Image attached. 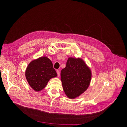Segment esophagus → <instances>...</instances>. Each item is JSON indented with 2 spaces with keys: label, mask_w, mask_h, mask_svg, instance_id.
Segmentation results:
<instances>
[{
  "label": "esophagus",
  "mask_w": 127,
  "mask_h": 127,
  "mask_svg": "<svg viewBox=\"0 0 127 127\" xmlns=\"http://www.w3.org/2000/svg\"><path fill=\"white\" fill-rule=\"evenodd\" d=\"M57 75H58V76L59 77L60 75V72L59 70H57Z\"/></svg>",
  "instance_id": "34e87169"
}]
</instances>
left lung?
Instances as JSON below:
<instances>
[{"instance_id":"left-lung-1","label":"left lung","mask_w":127,"mask_h":127,"mask_svg":"<svg viewBox=\"0 0 127 127\" xmlns=\"http://www.w3.org/2000/svg\"><path fill=\"white\" fill-rule=\"evenodd\" d=\"M62 87L66 96L74 99L89 87L92 79V71L81 58H68L66 67L61 71Z\"/></svg>"}]
</instances>
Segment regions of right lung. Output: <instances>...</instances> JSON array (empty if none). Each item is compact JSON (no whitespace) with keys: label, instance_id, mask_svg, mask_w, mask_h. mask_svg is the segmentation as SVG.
I'll return each mask as SVG.
<instances>
[{"label":"right lung","instance_id":"right-lung-1","mask_svg":"<svg viewBox=\"0 0 127 127\" xmlns=\"http://www.w3.org/2000/svg\"><path fill=\"white\" fill-rule=\"evenodd\" d=\"M26 79L35 92L43 89L48 81L57 74L52 61L47 57H41L31 61L25 71Z\"/></svg>","mask_w":127,"mask_h":127}]
</instances>
